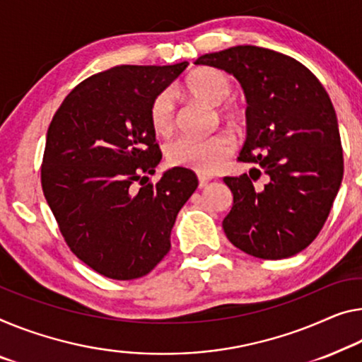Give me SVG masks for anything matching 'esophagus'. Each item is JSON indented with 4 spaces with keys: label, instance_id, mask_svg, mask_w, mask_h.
Listing matches in <instances>:
<instances>
[{
    "label": "esophagus",
    "instance_id": "34e87169",
    "mask_svg": "<svg viewBox=\"0 0 362 362\" xmlns=\"http://www.w3.org/2000/svg\"><path fill=\"white\" fill-rule=\"evenodd\" d=\"M197 177H199V186H200V187H205V186L209 185L210 181H212V177L205 176V175H199Z\"/></svg>",
    "mask_w": 362,
    "mask_h": 362
}]
</instances>
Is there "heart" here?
<instances>
[{
    "label": "heart",
    "mask_w": 362,
    "mask_h": 362,
    "mask_svg": "<svg viewBox=\"0 0 362 362\" xmlns=\"http://www.w3.org/2000/svg\"><path fill=\"white\" fill-rule=\"evenodd\" d=\"M185 90L199 102L221 105L218 113L225 119H236L238 105L225 100L233 92V79L225 71L215 68H200L187 76ZM148 123L158 137H170L175 131V105L168 90L155 95L148 108ZM235 142L226 132H218L205 139L180 137L166 147V162L177 168H189L197 173H214L233 152Z\"/></svg>",
    "instance_id": "1"
}]
</instances>
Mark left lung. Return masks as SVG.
Here are the masks:
<instances>
[{
    "label": "left lung",
    "mask_w": 362,
    "mask_h": 362,
    "mask_svg": "<svg viewBox=\"0 0 362 362\" xmlns=\"http://www.w3.org/2000/svg\"><path fill=\"white\" fill-rule=\"evenodd\" d=\"M196 64L230 72L247 100V137L239 158L260 170L225 176L233 207L226 238L259 259L291 257L309 246L329 216L343 180L337 115L324 86L304 64L269 48L238 45L200 57ZM255 170L258 176H252Z\"/></svg>",
    "instance_id": "left-lung-1"
}]
</instances>
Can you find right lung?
Returning <instances> with one entry per match:
<instances>
[{"label":"right lung","mask_w":362,"mask_h":362,"mask_svg":"<svg viewBox=\"0 0 362 362\" xmlns=\"http://www.w3.org/2000/svg\"><path fill=\"white\" fill-rule=\"evenodd\" d=\"M187 61L115 66L81 82L47 132L42 189L69 249L113 280L147 275L168 254L176 215L197 189L187 168L158 182L162 160L148 108Z\"/></svg>","instance_id":"add662e5"}]
</instances>
